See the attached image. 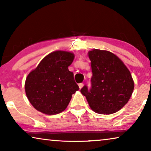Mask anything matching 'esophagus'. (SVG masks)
I'll return each instance as SVG.
<instances>
[{
	"mask_svg": "<svg viewBox=\"0 0 151 151\" xmlns=\"http://www.w3.org/2000/svg\"><path fill=\"white\" fill-rule=\"evenodd\" d=\"M78 86H79V88H80V89H81V88L83 87V86H84V84L83 83H80L79 84H78Z\"/></svg>",
	"mask_w": 151,
	"mask_h": 151,
	"instance_id": "obj_1",
	"label": "esophagus"
}]
</instances>
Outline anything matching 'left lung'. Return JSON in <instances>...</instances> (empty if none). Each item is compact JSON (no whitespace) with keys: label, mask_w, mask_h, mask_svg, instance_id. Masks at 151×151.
<instances>
[{"label":"left lung","mask_w":151,"mask_h":151,"mask_svg":"<svg viewBox=\"0 0 151 151\" xmlns=\"http://www.w3.org/2000/svg\"><path fill=\"white\" fill-rule=\"evenodd\" d=\"M91 61V88L84 86L80 92L89 106L99 114L109 115L120 110L133 93L131 72L117 55L110 51L93 49L88 53Z\"/></svg>","instance_id":"8db88e82"}]
</instances>
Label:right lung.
<instances>
[{"label":"right lung","mask_w":151,"mask_h":151,"mask_svg":"<svg viewBox=\"0 0 151 151\" xmlns=\"http://www.w3.org/2000/svg\"><path fill=\"white\" fill-rule=\"evenodd\" d=\"M73 59V53L53 51L29 73L24 88L29 101L36 110L47 115L65 110L72 95L79 90L73 72L68 69Z\"/></svg>","instance_id":"obj_1"}]
</instances>
